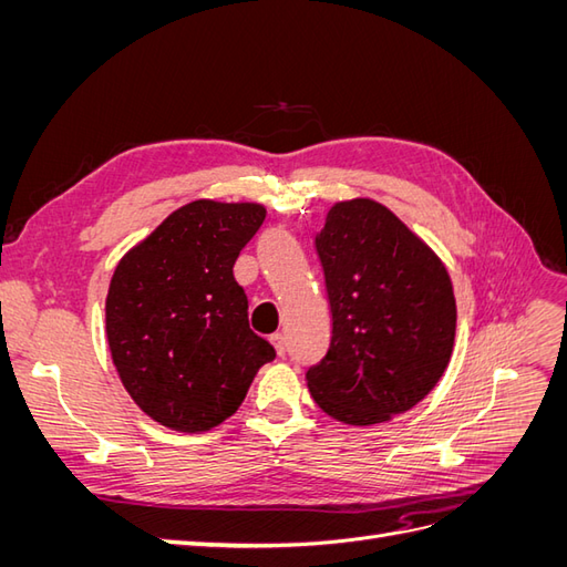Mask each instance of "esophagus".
Wrapping results in <instances>:
<instances>
[{
    "label": "esophagus",
    "instance_id": "esophagus-1",
    "mask_svg": "<svg viewBox=\"0 0 567 567\" xmlns=\"http://www.w3.org/2000/svg\"><path fill=\"white\" fill-rule=\"evenodd\" d=\"M269 340H271V346L277 348V352H279V354H284V352H286V336H284V333H271V336H269Z\"/></svg>",
    "mask_w": 567,
    "mask_h": 567
}]
</instances>
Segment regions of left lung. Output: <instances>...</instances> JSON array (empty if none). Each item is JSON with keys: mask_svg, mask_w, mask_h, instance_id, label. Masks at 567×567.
Returning a JSON list of instances; mask_svg holds the SVG:
<instances>
[{"mask_svg": "<svg viewBox=\"0 0 567 567\" xmlns=\"http://www.w3.org/2000/svg\"><path fill=\"white\" fill-rule=\"evenodd\" d=\"M331 305V346L305 373L336 421L371 425L419 404L450 364L452 279L440 257L371 198L336 203L315 238Z\"/></svg>", "mask_w": 567, "mask_h": 567, "instance_id": "1", "label": "left lung"}]
</instances>
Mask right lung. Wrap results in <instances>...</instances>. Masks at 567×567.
Returning <instances> with one entry per match:
<instances>
[{"instance_id": "obj_1", "label": "right lung", "mask_w": 567, "mask_h": 567, "mask_svg": "<svg viewBox=\"0 0 567 567\" xmlns=\"http://www.w3.org/2000/svg\"><path fill=\"white\" fill-rule=\"evenodd\" d=\"M257 203L194 200L117 262L106 298L113 364L144 414L203 433L241 406L277 352L250 331L234 279L238 252L265 221Z\"/></svg>"}]
</instances>
